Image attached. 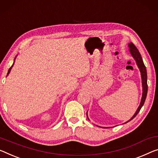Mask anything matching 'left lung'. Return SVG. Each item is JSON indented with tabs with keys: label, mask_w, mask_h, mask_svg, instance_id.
Returning a JSON list of instances; mask_svg holds the SVG:
<instances>
[{
	"label": "left lung",
	"mask_w": 158,
	"mask_h": 158,
	"mask_svg": "<svg viewBox=\"0 0 158 158\" xmlns=\"http://www.w3.org/2000/svg\"><path fill=\"white\" fill-rule=\"evenodd\" d=\"M128 47H129V50L132 56L134 58V59L136 61V64L138 65V68H139L140 73H141V77H142V85H143V95H142V99H141V102H140V104L139 106H138L137 111H135V114L132 116V118H131L129 121L132 120L133 118L135 117V116L138 114V113L139 112L140 109L143 106V105L144 104V102L145 101V99H146V96H147V93H148V84H147V71H146V68H145V65L143 64V61L142 57L140 56V54L139 52V51L137 49V48L135 47V46L133 44V43L131 42L130 44H128Z\"/></svg>",
	"instance_id": "obj_1"
}]
</instances>
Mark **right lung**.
<instances>
[{
  "label": "right lung",
  "mask_w": 158,
  "mask_h": 158,
  "mask_svg": "<svg viewBox=\"0 0 158 158\" xmlns=\"http://www.w3.org/2000/svg\"><path fill=\"white\" fill-rule=\"evenodd\" d=\"M13 65H14V64H13V65H12V66H11V67L10 68V69H9V70H8V74H7V76H8V75L10 73V70L12 69V67L13 66Z\"/></svg>",
  "instance_id": "add662e5"
}]
</instances>
